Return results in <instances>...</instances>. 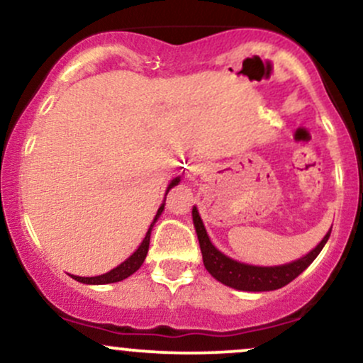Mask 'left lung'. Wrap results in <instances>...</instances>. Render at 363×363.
I'll return each mask as SVG.
<instances>
[{
  "instance_id": "1",
  "label": "left lung",
  "mask_w": 363,
  "mask_h": 363,
  "mask_svg": "<svg viewBox=\"0 0 363 363\" xmlns=\"http://www.w3.org/2000/svg\"><path fill=\"white\" fill-rule=\"evenodd\" d=\"M193 222L196 234H198L199 247H201L203 262H205L208 273L220 283H223V285L244 291H269L289 285L291 280H295L318 257V254L323 251L324 244L328 242L329 235H331V230H329L324 235V239L315 245V249H312L309 254H306L301 259L289 262V264L251 266L230 259V257L225 256L211 244L201 216H199L196 208H193Z\"/></svg>"
}]
</instances>
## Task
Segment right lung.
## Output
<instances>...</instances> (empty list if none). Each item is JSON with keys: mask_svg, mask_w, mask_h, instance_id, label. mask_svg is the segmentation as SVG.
<instances>
[{"mask_svg": "<svg viewBox=\"0 0 363 363\" xmlns=\"http://www.w3.org/2000/svg\"><path fill=\"white\" fill-rule=\"evenodd\" d=\"M179 181H181V179L176 177V179H174L172 182H170L169 187H167V191H165V196H167V193H169L170 187H174L176 184H179ZM162 211H164V205H162L160 208H158V211H157L155 218H153L152 225H150V228H148L147 235H145L143 242L140 244V247L136 249V251L133 252L131 256H129L126 261L121 262V264L118 266V268L111 269V272H109V273H106V274H99V277H86V278H85V277H74V274H72V278H74V280L80 281V283H86V285H106V283H116V281L124 280V278L131 277L133 273L138 272L140 266L143 264L145 257H147L148 245H150V234H152V228H153V225H155V222H157L158 216L162 215Z\"/></svg>", "mask_w": 363, "mask_h": 363, "instance_id": "1", "label": "right lung"}]
</instances>
